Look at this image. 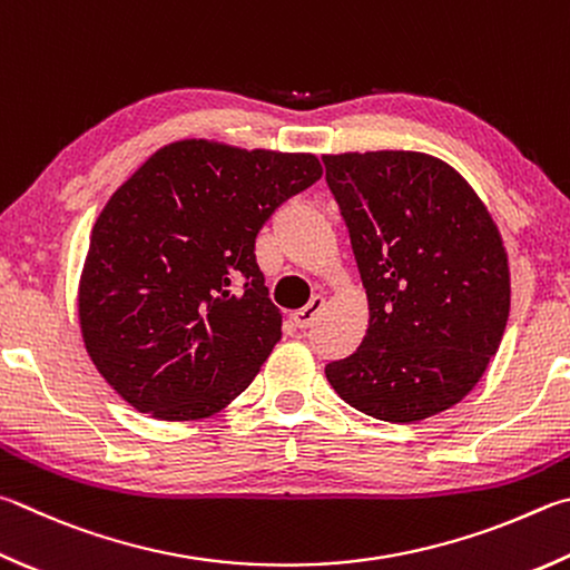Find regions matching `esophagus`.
Instances as JSON below:
<instances>
[{
  "mask_svg": "<svg viewBox=\"0 0 570 570\" xmlns=\"http://www.w3.org/2000/svg\"><path fill=\"white\" fill-rule=\"evenodd\" d=\"M321 308H324V296H314L312 302H308L304 308H298V312L292 314L294 324H296L298 328H312Z\"/></svg>",
  "mask_w": 570,
  "mask_h": 570,
  "instance_id": "obj_1",
  "label": "esophagus"
}]
</instances>
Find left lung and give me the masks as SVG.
<instances>
[{
  "instance_id": "8db88e82",
  "label": "left lung",
  "mask_w": 570,
  "mask_h": 570,
  "mask_svg": "<svg viewBox=\"0 0 570 570\" xmlns=\"http://www.w3.org/2000/svg\"><path fill=\"white\" fill-rule=\"evenodd\" d=\"M368 296L354 354L326 366L348 406L391 423L451 409L495 356L511 308L501 234L465 179L419 151L328 154Z\"/></svg>"
}]
</instances>
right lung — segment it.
Returning <instances> with one entry per match:
<instances>
[{
  "mask_svg": "<svg viewBox=\"0 0 570 570\" xmlns=\"http://www.w3.org/2000/svg\"><path fill=\"white\" fill-rule=\"evenodd\" d=\"M318 179L314 154L184 139L111 194L91 229L79 324L89 358L129 406L191 421L252 384L282 338L256 234Z\"/></svg>",
  "mask_w": 570,
  "mask_h": 570,
  "instance_id": "right-lung-1",
  "label": "right lung"
}]
</instances>
